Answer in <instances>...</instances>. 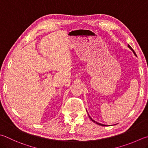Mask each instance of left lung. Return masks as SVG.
<instances>
[{
	"label": "left lung",
	"instance_id": "1",
	"mask_svg": "<svg viewBox=\"0 0 148 148\" xmlns=\"http://www.w3.org/2000/svg\"><path fill=\"white\" fill-rule=\"evenodd\" d=\"M128 46V48H130V49L131 50H132V51L133 52V53H134V55H136V53H135V52L134 51V50H133V49H132V47H131V46H130L129 45V44H128V46ZM89 116H90V119L91 120V121H93V122H95V123H96L97 124H99V125H100V126H106V125H104V124H100V123H99V122H95V121H94V120H93V119H92L91 118V116H90V115H89Z\"/></svg>",
	"mask_w": 148,
	"mask_h": 148
}]
</instances>
